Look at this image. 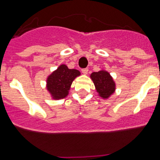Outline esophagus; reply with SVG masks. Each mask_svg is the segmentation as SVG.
Wrapping results in <instances>:
<instances>
[{
  "instance_id": "obj_1",
  "label": "esophagus",
  "mask_w": 160,
  "mask_h": 160,
  "mask_svg": "<svg viewBox=\"0 0 160 160\" xmlns=\"http://www.w3.org/2000/svg\"><path fill=\"white\" fill-rule=\"evenodd\" d=\"M82 72L83 74H85V75H86V74H87V73H88V69H87V68L82 69Z\"/></svg>"
}]
</instances>
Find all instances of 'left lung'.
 <instances>
[{"label": "left lung", "instance_id": "1", "mask_svg": "<svg viewBox=\"0 0 160 160\" xmlns=\"http://www.w3.org/2000/svg\"><path fill=\"white\" fill-rule=\"evenodd\" d=\"M90 77L94 82L98 95L103 99H108L115 92V82L111 73L105 69H102L98 72H93Z\"/></svg>", "mask_w": 160, "mask_h": 160}]
</instances>
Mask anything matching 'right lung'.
<instances>
[{"label": "right lung", "instance_id": "obj_1", "mask_svg": "<svg viewBox=\"0 0 160 160\" xmlns=\"http://www.w3.org/2000/svg\"><path fill=\"white\" fill-rule=\"evenodd\" d=\"M80 75L79 70L69 69L65 64L60 65L46 78V88L52 99H62L68 96L72 82Z\"/></svg>", "mask_w": 160, "mask_h": 160}]
</instances>
